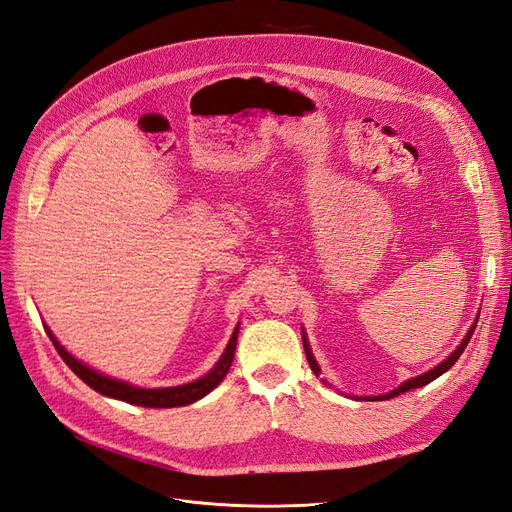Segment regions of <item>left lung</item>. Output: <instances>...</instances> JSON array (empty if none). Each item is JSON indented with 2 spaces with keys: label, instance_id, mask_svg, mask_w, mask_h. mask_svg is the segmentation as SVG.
<instances>
[{
  "label": "left lung",
  "instance_id": "8db88e82",
  "mask_svg": "<svg viewBox=\"0 0 512 512\" xmlns=\"http://www.w3.org/2000/svg\"><path fill=\"white\" fill-rule=\"evenodd\" d=\"M474 329H476V322L472 324V329L468 331V335L463 337V342L459 344V348L448 356L446 361H442L438 367H433L431 371H427V374H423V376H416V378H412V380H408V382H404L399 386V389H395V391H391L389 395H380L378 399H391V397H395V395H401V393H406V391H410V389H418V386H425V384H429L431 380H436L438 376H442L446 369H451L455 363H457V359L461 356V352L466 350V346H468V342H470V337L474 335ZM303 348H305V356H307V361H309V367H312V371L314 374L318 376L320 374V369H318V365H316V361H314V356H312V352H309V346H307V339H305V335H303Z\"/></svg>",
  "mask_w": 512,
  "mask_h": 512
}]
</instances>
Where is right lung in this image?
Returning <instances> with one entry per match:
<instances>
[{
	"mask_svg": "<svg viewBox=\"0 0 512 512\" xmlns=\"http://www.w3.org/2000/svg\"><path fill=\"white\" fill-rule=\"evenodd\" d=\"M44 331H46V335L51 337V342H53L55 350L59 352L61 359H64V363L85 384H89L91 389L98 391L100 395L115 397V399H121V401H128V404L145 406V408L188 406V404H192V401H196L200 397H205L207 393H211L215 386H218L224 380V376L228 374V369L232 365V356H235V348H237V335H239V327H237L235 333H232L230 342H228V346H226V350L222 354V359L218 361V365H215L207 376L198 378L196 382L183 384V386H173V389H138V386H132L128 382H119V380H113V378H106V376L98 374V371L83 365L81 361H76L74 356L68 354L66 348L57 342L55 335L49 331V327H44Z\"/></svg>",
	"mask_w": 512,
	"mask_h": 512,
	"instance_id": "obj_1",
	"label": "right lung"
}]
</instances>
